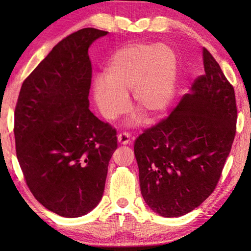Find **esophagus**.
Returning a JSON list of instances; mask_svg holds the SVG:
<instances>
[{
  "mask_svg": "<svg viewBox=\"0 0 251 251\" xmlns=\"http://www.w3.org/2000/svg\"><path fill=\"white\" fill-rule=\"evenodd\" d=\"M117 139L118 143L122 144V145H127L130 142V136L127 131H122V133L117 135Z\"/></svg>",
  "mask_w": 251,
  "mask_h": 251,
  "instance_id": "obj_1",
  "label": "esophagus"
}]
</instances>
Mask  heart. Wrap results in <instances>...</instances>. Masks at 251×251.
Returning <instances> with one entry per match:
<instances>
[{"label": "heart", "instance_id": "1", "mask_svg": "<svg viewBox=\"0 0 251 251\" xmlns=\"http://www.w3.org/2000/svg\"><path fill=\"white\" fill-rule=\"evenodd\" d=\"M177 55L158 44H131L113 55L104 79L96 80L94 97L101 115L114 121L124 114L131 92L136 109L156 117L168 107L175 92Z\"/></svg>", "mask_w": 251, "mask_h": 251}]
</instances>
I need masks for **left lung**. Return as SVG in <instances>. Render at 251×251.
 Returning a JSON list of instances; mask_svg holds the SVG:
<instances>
[{
    "label": "left lung",
    "mask_w": 251,
    "mask_h": 251,
    "mask_svg": "<svg viewBox=\"0 0 251 251\" xmlns=\"http://www.w3.org/2000/svg\"><path fill=\"white\" fill-rule=\"evenodd\" d=\"M205 73L167 117L136 138L134 152L144 201L163 217H180L217 187L236 135L233 86L209 50Z\"/></svg>",
    "instance_id": "1"
}]
</instances>
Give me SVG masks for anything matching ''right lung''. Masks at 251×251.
Returning <instances> with one entry per match:
<instances>
[{
	"label": "right lung",
	"mask_w": 251,
	"mask_h": 251,
	"mask_svg": "<svg viewBox=\"0 0 251 251\" xmlns=\"http://www.w3.org/2000/svg\"><path fill=\"white\" fill-rule=\"evenodd\" d=\"M107 34L72 33L24 79L14 112L16 156L36 201L67 218L87 214L103 196L116 129L88 109V48Z\"/></svg>",
	"instance_id": "add662e5"
}]
</instances>
